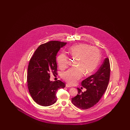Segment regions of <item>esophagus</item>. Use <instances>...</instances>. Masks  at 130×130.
I'll list each match as a JSON object with an SVG mask.
<instances>
[{
  "mask_svg": "<svg viewBox=\"0 0 130 130\" xmlns=\"http://www.w3.org/2000/svg\"><path fill=\"white\" fill-rule=\"evenodd\" d=\"M66 87H72V86H70L68 84H66Z\"/></svg>",
  "mask_w": 130,
  "mask_h": 130,
  "instance_id": "34e87169",
  "label": "esophagus"
}]
</instances>
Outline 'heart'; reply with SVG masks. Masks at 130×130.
I'll use <instances>...</instances> for the list:
<instances>
[{
  "instance_id": "obj_1",
  "label": "heart",
  "mask_w": 130,
  "mask_h": 130,
  "mask_svg": "<svg viewBox=\"0 0 130 130\" xmlns=\"http://www.w3.org/2000/svg\"><path fill=\"white\" fill-rule=\"evenodd\" d=\"M69 52L72 57L78 58L77 68H71L64 72L62 77L70 85H74L82 77L84 73L90 75L94 72L99 64L101 53L99 49L86 44H78L69 48ZM57 61L61 70L66 69L68 64V57L64 53H60Z\"/></svg>"
}]
</instances>
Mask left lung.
Returning <instances> with one entry per match:
<instances>
[{
  "label": "left lung",
  "instance_id": "left-lung-1",
  "mask_svg": "<svg viewBox=\"0 0 130 130\" xmlns=\"http://www.w3.org/2000/svg\"><path fill=\"white\" fill-rule=\"evenodd\" d=\"M110 72V61L107 58L94 74L82 81V86L86 89V91L83 92L77 88L78 94L72 98V104L83 110L91 108L97 104L107 88Z\"/></svg>",
  "mask_w": 130,
  "mask_h": 130
}]
</instances>
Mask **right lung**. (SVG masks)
<instances>
[{
    "mask_svg": "<svg viewBox=\"0 0 130 130\" xmlns=\"http://www.w3.org/2000/svg\"><path fill=\"white\" fill-rule=\"evenodd\" d=\"M66 43L50 41L39 46L29 61L27 70V86L30 96L39 105L48 106L57 101L58 89L65 87L60 80L50 81V73L57 74V53Z\"/></svg>",
    "mask_w": 130,
    "mask_h": 130,
    "instance_id": "add662e5",
    "label": "right lung"
}]
</instances>
